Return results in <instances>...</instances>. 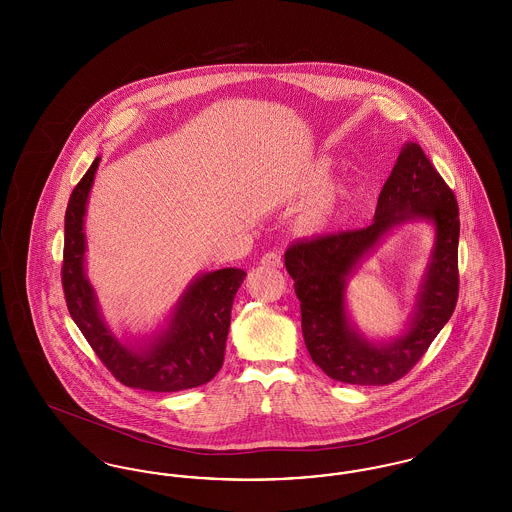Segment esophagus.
<instances>
[{
    "label": "esophagus",
    "instance_id": "1",
    "mask_svg": "<svg viewBox=\"0 0 512 512\" xmlns=\"http://www.w3.org/2000/svg\"><path fill=\"white\" fill-rule=\"evenodd\" d=\"M261 265H263V267L280 268L282 267V257H280L278 253H274V251H268V253L263 255Z\"/></svg>",
    "mask_w": 512,
    "mask_h": 512
}]
</instances>
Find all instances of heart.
Returning a JSON list of instances; mask_svg holds the SVG:
<instances>
[{
  "instance_id": "1",
  "label": "heart",
  "mask_w": 512,
  "mask_h": 512,
  "mask_svg": "<svg viewBox=\"0 0 512 512\" xmlns=\"http://www.w3.org/2000/svg\"><path fill=\"white\" fill-rule=\"evenodd\" d=\"M330 161L317 159L311 163L299 180L295 182L293 192L297 197L313 195L301 209L297 217V228L307 236H322L336 228L340 219L341 201L345 190L338 182H328L330 176Z\"/></svg>"
}]
</instances>
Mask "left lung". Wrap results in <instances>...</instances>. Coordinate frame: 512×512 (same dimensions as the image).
I'll return each mask as SVG.
<instances>
[{
    "label": "left lung",
    "mask_w": 512,
    "mask_h": 512,
    "mask_svg": "<svg viewBox=\"0 0 512 512\" xmlns=\"http://www.w3.org/2000/svg\"><path fill=\"white\" fill-rule=\"evenodd\" d=\"M418 219L433 224L435 247L414 315L395 339L372 341L348 317V278L395 227ZM459 232L455 195L422 147L407 142L380 192L370 226L297 242L284 255L301 303V330L313 363L343 384L386 386L403 378L455 311Z\"/></svg>",
    "instance_id": "obj_1"
}]
</instances>
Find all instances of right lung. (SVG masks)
I'll list each match as a JSON object with an SVG mask.
<instances>
[{
	"label": "right lung",
	"instance_id": "add662e5",
	"mask_svg": "<svg viewBox=\"0 0 512 512\" xmlns=\"http://www.w3.org/2000/svg\"><path fill=\"white\" fill-rule=\"evenodd\" d=\"M99 161L96 157L76 184L65 213L61 280L69 313L101 363L124 386L159 393L203 386L224 361L232 303L247 274L242 268L203 272L188 284L159 330L138 340L119 338L86 276L84 217Z\"/></svg>",
	"mask_w": 512,
	"mask_h": 512
}]
</instances>
